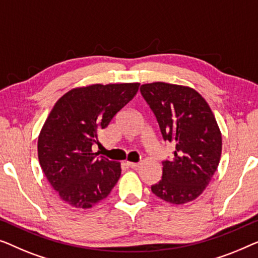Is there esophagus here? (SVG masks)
<instances>
[{"label":"esophagus","instance_id":"1","mask_svg":"<svg viewBox=\"0 0 258 258\" xmlns=\"http://www.w3.org/2000/svg\"><path fill=\"white\" fill-rule=\"evenodd\" d=\"M127 166L133 169H137V168H139L140 164H137V162H127Z\"/></svg>","mask_w":258,"mask_h":258}]
</instances>
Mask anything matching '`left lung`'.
Returning a JSON list of instances; mask_svg holds the SVG:
<instances>
[{"instance_id":"left-lung-1","label":"left lung","mask_w":258,"mask_h":258,"mask_svg":"<svg viewBox=\"0 0 258 258\" xmlns=\"http://www.w3.org/2000/svg\"><path fill=\"white\" fill-rule=\"evenodd\" d=\"M165 141L175 144L172 160L151 189L166 202L183 205L200 197L219 166L222 136L214 113L189 86L154 82L140 86Z\"/></svg>"}]
</instances>
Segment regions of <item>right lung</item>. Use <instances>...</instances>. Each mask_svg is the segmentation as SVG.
Here are the masks:
<instances>
[{
    "instance_id": "1",
    "label": "right lung",
    "mask_w": 258,
    "mask_h": 258,
    "mask_svg": "<svg viewBox=\"0 0 258 258\" xmlns=\"http://www.w3.org/2000/svg\"><path fill=\"white\" fill-rule=\"evenodd\" d=\"M139 83L92 84L72 89L57 100L38 136V160L59 198L72 208L89 209L111 193L120 162L97 157L98 132L133 99Z\"/></svg>"
}]
</instances>
